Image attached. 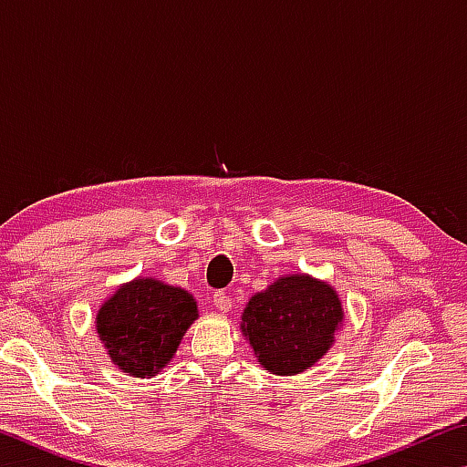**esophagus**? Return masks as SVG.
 I'll return each instance as SVG.
<instances>
[{
  "label": "esophagus",
  "mask_w": 467,
  "mask_h": 467,
  "mask_svg": "<svg viewBox=\"0 0 467 467\" xmlns=\"http://www.w3.org/2000/svg\"><path fill=\"white\" fill-rule=\"evenodd\" d=\"M214 305H216L218 311L228 313V311H231V306H233V298L228 296L226 292H216V295H214Z\"/></svg>",
  "instance_id": "34e87169"
}]
</instances>
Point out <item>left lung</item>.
I'll list each match as a JSON object with an SVG mask.
<instances>
[{
	"mask_svg": "<svg viewBox=\"0 0 467 467\" xmlns=\"http://www.w3.org/2000/svg\"><path fill=\"white\" fill-rule=\"evenodd\" d=\"M342 317L329 284L295 274L251 296L241 327L265 370L296 375L327 352Z\"/></svg>",
	"mask_w": 467,
	"mask_h": 467,
	"instance_id": "left-lung-1",
	"label": "left lung"
}]
</instances>
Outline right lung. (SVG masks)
Returning a JSON list of instances; mask_svg holds the SVG:
<instances>
[{
	"instance_id": "right-lung-1",
	"label": "right lung",
	"mask_w": 467,
	"mask_h": 467,
	"mask_svg": "<svg viewBox=\"0 0 467 467\" xmlns=\"http://www.w3.org/2000/svg\"><path fill=\"white\" fill-rule=\"evenodd\" d=\"M195 317L187 290L146 278L125 284L100 306L97 329L123 373L152 377L172 358Z\"/></svg>"
}]
</instances>
